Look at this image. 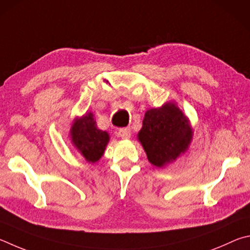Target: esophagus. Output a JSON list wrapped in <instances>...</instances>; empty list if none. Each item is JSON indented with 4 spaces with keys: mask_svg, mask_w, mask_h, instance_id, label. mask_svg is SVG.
<instances>
[{
    "mask_svg": "<svg viewBox=\"0 0 250 250\" xmlns=\"http://www.w3.org/2000/svg\"><path fill=\"white\" fill-rule=\"evenodd\" d=\"M118 136L123 139H129L130 138V129L129 128H122L118 130Z\"/></svg>",
    "mask_w": 250,
    "mask_h": 250,
    "instance_id": "1",
    "label": "esophagus"
}]
</instances>
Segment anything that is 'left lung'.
<instances>
[{"instance_id":"1","label":"left lung","mask_w":250,"mask_h":250,"mask_svg":"<svg viewBox=\"0 0 250 250\" xmlns=\"http://www.w3.org/2000/svg\"><path fill=\"white\" fill-rule=\"evenodd\" d=\"M192 138L193 128L189 118L172 101L148 109L137 134L148 161L158 168L172 164L185 154Z\"/></svg>"}]
</instances>
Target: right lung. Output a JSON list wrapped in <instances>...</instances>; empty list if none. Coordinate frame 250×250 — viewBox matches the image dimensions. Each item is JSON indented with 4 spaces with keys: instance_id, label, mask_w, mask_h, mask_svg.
<instances>
[{
    "instance_id": "1",
    "label": "right lung",
    "mask_w": 250,
    "mask_h": 250,
    "mask_svg": "<svg viewBox=\"0 0 250 250\" xmlns=\"http://www.w3.org/2000/svg\"><path fill=\"white\" fill-rule=\"evenodd\" d=\"M71 144L89 164H95L102 158L109 142L106 130L98 128L92 112H86L81 117H76L69 130Z\"/></svg>"
}]
</instances>
